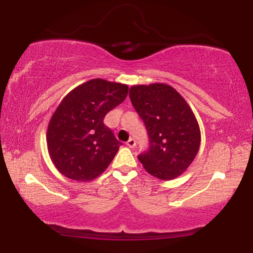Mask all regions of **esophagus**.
<instances>
[{
  "label": "esophagus",
  "mask_w": 253,
  "mask_h": 253,
  "mask_svg": "<svg viewBox=\"0 0 253 253\" xmlns=\"http://www.w3.org/2000/svg\"><path fill=\"white\" fill-rule=\"evenodd\" d=\"M126 145H127V146H128V147H130V149H133V147L135 146V140H134V139H133V138H130L129 140L126 143Z\"/></svg>",
  "instance_id": "34e87169"
}]
</instances>
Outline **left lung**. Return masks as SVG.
I'll use <instances>...</instances> for the list:
<instances>
[{"label":"left lung","mask_w":253,"mask_h":253,"mask_svg":"<svg viewBox=\"0 0 253 253\" xmlns=\"http://www.w3.org/2000/svg\"><path fill=\"white\" fill-rule=\"evenodd\" d=\"M129 98L150 139L149 150L138 156L144 169L163 181L182 175L201 143L199 123L189 104L164 83L130 86Z\"/></svg>","instance_id":"obj_1"}]
</instances>
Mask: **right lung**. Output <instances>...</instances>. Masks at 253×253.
<instances>
[{"label": "right lung", "mask_w": 253, "mask_h": 253, "mask_svg": "<svg viewBox=\"0 0 253 253\" xmlns=\"http://www.w3.org/2000/svg\"><path fill=\"white\" fill-rule=\"evenodd\" d=\"M126 84L95 78L72 89L52 115L47 150L62 175L92 181L112 163L120 141L103 124L106 114L127 96Z\"/></svg>", "instance_id": "right-lung-1"}]
</instances>
